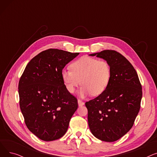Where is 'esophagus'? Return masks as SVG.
<instances>
[{
    "mask_svg": "<svg viewBox=\"0 0 157 157\" xmlns=\"http://www.w3.org/2000/svg\"><path fill=\"white\" fill-rule=\"evenodd\" d=\"M78 102L79 106H82V105H83L85 104V102H83V101H82L80 100V99H78Z\"/></svg>",
    "mask_w": 157,
    "mask_h": 157,
    "instance_id": "1",
    "label": "esophagus"
}]
</instances>
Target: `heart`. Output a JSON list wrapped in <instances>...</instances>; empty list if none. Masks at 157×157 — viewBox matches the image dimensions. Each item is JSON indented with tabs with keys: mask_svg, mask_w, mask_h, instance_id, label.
I'll return each instance as SVG.
<instances>
[{
	"mask_svg": "<svg viewBox=\"0 0 157 157\" xmlns=\"http://www.w3.org/2000/svg\"><path fill=\"white\" fill-rule=\"evenodd\" d=\"M71 70L64 69L62 78L68 92L73 94L80 85L81 97L91 94L97 96L102 94L108 86L111 76L109 63L94 58L83 56L70 65Z\"/></svg>",
	"mask_w": 157,
	"mask_h": 157,
	"instance_id": "1",
	"label": "heart"
}]
</instances>
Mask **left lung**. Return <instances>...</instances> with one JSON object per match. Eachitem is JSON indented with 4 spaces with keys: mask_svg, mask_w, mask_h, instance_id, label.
I'll use <instances>...</instances> for the list:
<instances>
[{
    "mask_svg": "<svg viewBox=\"0 0 157 157\" xmlns=\"http://www.w3.org/2000/svg\"><path fill=\"white\" fill-rule=\"evenodd\" d=\"M90 55L108 62L111 76L105 91L85 103L88 125L97 139L116 141L134 125L141 108L142 86L132 65L117 51L104 50Z\"/></svg>",
    "mask_w": 157,
    "mask_h": 157,
    "instance_id": "obj_1",
    "label": "left lung"
}]
</instances>
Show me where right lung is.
I'll return each instance as SVG.
<instances>
[{
    "label": "right lung",
    "mask_w": 157,
    "mask_h": 157,
    "mask_svg": "<svg viewBox=\"0 0 157 157\" xmlns=\"http://www.w3.org/2000/svg\"><path fill=\"white\" fill-rule=\"evenodd\" d=\"M79 54L46 49L29 62L20 79L19 102L25 123L43 141L62 137L78 109L77 98L66 88L62 72Z\"/></svg>",
    "instance_id": "obj_1"
}]
</instances>
